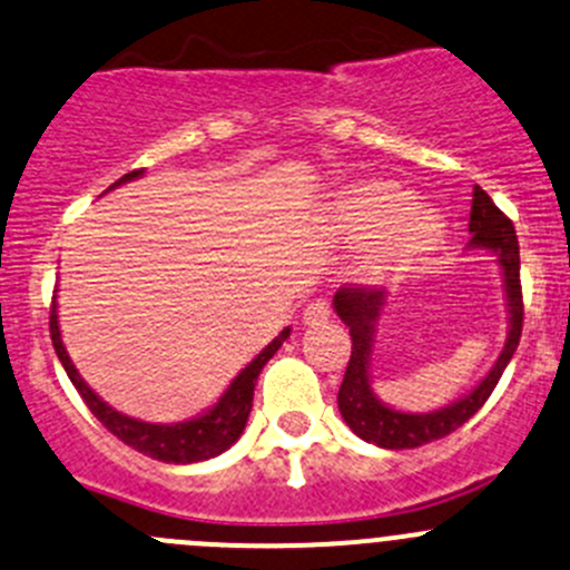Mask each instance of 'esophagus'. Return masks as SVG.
Here are the masks:
<instances>
[{
  "label": "esophagus",
  "instance_id": "obj_1",
  "mask_svg": "<svg viewBox=\"0 0 570 570\" xmlns=\"http://www.w3.org/2000/svg\"><path fill=\"white\" fill-rule=\"evenodd\" d=\"M330 318V307H327V302H322V299H316V302H311V305L305 307V313H302V322L307 324V327H316V324H324Z\"/></svg>",
  "mask_w": 570,
  "mask_h": 570
}]
</instances>
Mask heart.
I'll use <instances>...</instances> for the list:
<instances>
[{"mask_svg":"<svg viewBox=\"0 0 570 570\" xmlns=\"http://www.w3.org/2000/svg\"><path fill=\"white\" fill-rule=\"evenodd\" d=\"M333 232L346 243H372L370 274L392 276L425 259L448 235L442 213L416 204L414 189L370 178L341 189L330 204Z\"/></svg>","mask_w":570,"mask_h":570,"instance_id":"1","label":"heart"}]
</instances>
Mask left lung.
Here are the masks:
<instances>
[{
	"mask_svg": "<svg viewBox=\"0 0 570 570\" xmlns=\"http://www.w3.org/2000/svg\"><path fill=\"white\" fill-rule=\"evenodd\" d=\"M470 243L468 252H487L501 268L503 296H507V341L501 355L490 366L484 377L470 389L464 397L453 400L444 409L416 414L400 411L383 403L372 386V352L377 341V324L389 299L386 291L377 288H341L333 299V311L350 327L352 355L344 372V383L338 389V411L346 425L363 442H372L386 451H405L420 444L442 439L462 428L501 381L507 363L518 350L520 330H523V296H520V252L514 226L501 209L492 204L490 195L481 187H473V207H470Z\"/></svg>",
	"mask_w": 570,
	"mask_h": 570,
	"instance_id": "1",
	"label": "left lung"
}]
</instances>
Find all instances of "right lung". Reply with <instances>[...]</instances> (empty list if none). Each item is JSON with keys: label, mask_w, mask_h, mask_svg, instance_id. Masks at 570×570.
Returning a JSON list of instances; mask_svg holds the SVG:
<instances>
[{"label": "right lung", "mask_w": 570, "mask_h": 570, "mask_svg": "<svg viewBox=\"0 0 570 570\" xmlns=\"http://www.w3.org/2000/svg\"><path fill=\"white\" fill-rule=\"evenodd\" d=\"M145 170L126 173L122 178L111 184L108 189L119 187V184L137 181L142 178ZM50 335L52 346H56V355L61 361V366L67 370L69 381L78 389L80 397L86 400V405L91 409V414L108 428L117 439L134 448V451L145 453L150 459H159L165 464H193V462H207V459L220 456L224 451H229L232 444L243 436L246 431L248 414H252V400H254V386H257V377L263 372L265 363L276 355V350L282 346V341L291 335V327L282 330L268 346H265L259 355H254V361L248 366H243L237 372L235 381L226 386V392L220 394L218 403L209 405L207 411L195 414L193 420L184 422H170V425H161V422H145L137 416H128L122 411L111 409L89 383L80 377V372L75 370L72 357H69L67 346H63L61 327H58V302H52L50 313Z\"/></svg>", "instance_id": "1"}]
</instances>
